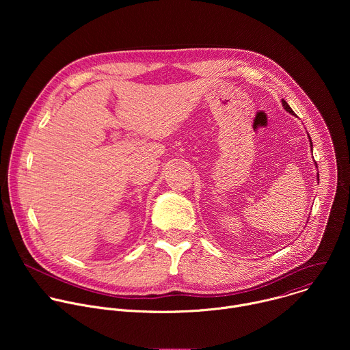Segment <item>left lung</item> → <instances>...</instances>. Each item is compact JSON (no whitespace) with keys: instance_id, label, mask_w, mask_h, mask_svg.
<instances>
[{"instance_id":"1","label":"left lung","mask_w":350,"mask_h":350,"mask_svg":"<svg viewBox=\"0 0 350 350\" xmlns=\"http://www.w3.org/2000/svg\"><path fill=\"white\" fill-rule=\"evenodd\" d=\"M282 107H284V109L286 111V112H289V113H293V111L291 109V107L286 104V101H282ZM310 144H312V139H310Z\"/></svg>"}]
</instances>
